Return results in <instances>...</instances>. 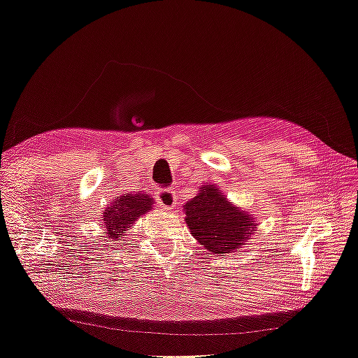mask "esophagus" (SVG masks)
<instances>
[{
	"mask_svg": "<svg viewBox=\"0 0 358 358\" xmlns=\"http://www.w3.org/2000/svg\"><path fill=\"white\" fill-rule=\"evenodd\" d=\"M156 201L164 209H173L177 206V191L172 188L159 189L156 193Z\"/></svg>",
	"mask_w": 358,
	"mask_h": 358,
	"instance_id": "esophagus-1",
	"label": "esophagus"
}]
</instances>
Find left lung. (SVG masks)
<instances>
[{"instance_id":"obj_1","label":"left lung","mask_w":358,"mask_h":358,"mask_svg":"<svg viewBox=\"0 0 358 358\" xmlns=\"http://www.w3.org/2000/svg\"><path fill=\"white\" fill-rule=\"evenodd\" d=\"M186 223L191 234L210 254H230L239 250L255 230L254 218L231 206L217 186L207 185L186 202Z\"/></svg>"}]
</instances>
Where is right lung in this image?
Segmentation results:
<instances>
[{"mask_svg":"<svg viewBox=\"0 0 358 358\" xmlns=\"http://www.w3.org/2000/svg\"><path fill=\"white\" fill-rule=\"evenodd\" d=\"M152 197L143 193L138 194H125L119 196L108 207V210L103 213V220L106 225L108 236L112 239H119L124 236L128 227L133 225V222L143 213L151 210Z\"/></svg>","mask_w":358,"mask_h":358,"instance_id":"1","label":"right lung"}]
</instances>
